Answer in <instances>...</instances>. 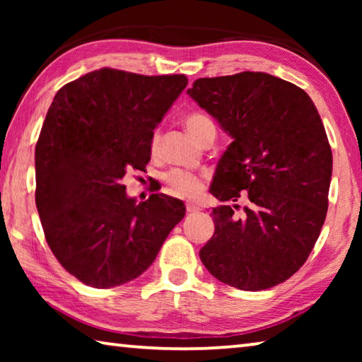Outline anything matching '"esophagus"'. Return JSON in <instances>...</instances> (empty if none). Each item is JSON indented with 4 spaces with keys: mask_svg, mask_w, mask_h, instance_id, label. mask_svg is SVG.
I'll return each instance as SVG.
<instances>
[{
    "mask_svg": "<svg viewBox=\"0 0 362 362\" xmlns=\"http://www.w3.org/2000/svg\"><path fill=\"white\" fill-rule=\"evenodd\" d=\"M185 207H187V212H198V211H201L199 209V206L198 204H194V203H192V201H188V203L185 204Z\"/></svg>",
    "mask_w": 362,
    "mask_h": 362,
    "instance_id": "1",
    "label": "esophagus"
}]
</instances>
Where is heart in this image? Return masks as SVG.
Instances as JSON below:
<instances>
[{
	"label": "heart",
	"instance_id": "1",
	"mask_svg": "<svg viewBox=\"0 0 362 362\" xmlns=\"http://www.w3.org/2000/svg\"><path fill=\"white\" fill-rule=\"evenodd\" d=\"M183 126L189 132V136L194 137L199 144L209 136H216V124H214V121L201 112L187 115L183 118ZM156 145L158 134H155L151 142L153 148H156ZM164 182H166L170 193L182 196V198H192V196L198 194L201 188H203V177L185 169H170L169 173L164 174Z\"/></svg>",
	"mask_w": 362,
	"mask_h": 362
}]
</instances>
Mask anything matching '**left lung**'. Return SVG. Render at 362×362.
I'll return each mask as SVG.
<instances>
[{"label":"left lung","instance_id":"8db88e82","mask_svg":"<svg viewBox=\"0 0 362 362\" xmlns=\"http://www.w3.org/2000/svg\"><path fill=\"white\" fill-rule=\"evenodd\" d=\"M187 94L233 139L209 192L235 204L214 207L201 262L241 291L284 283L308 259L327 214L332 151L313 100L262 71L199 78ZM241 195L248 206L238 216Z\"/></svg>","mask_w":362,"mask_h":362}]
</instances>
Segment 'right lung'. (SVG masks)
I'll use <instances>...</instances> for the list:
<instances>
[{
  "mask_svg": "<svg viewBox=\"0 0 362 362\" xmlns=\"http://www.w3.org/2000/svg\"><path fill=\"white\" fill-rule=\"evenodd\" d=\"M187 83L100 69L65 84L47 110L35 150L36 209L52 254L86 286L139 278L185 217V204L163 193L137 204L121 180L148 164L153 129Z\"/></svg>",
  "mask_w": 362,
  "mask_h": 362,
  "instance_id": "obj_1",
  "label": "right lung"
}]
</instances>
